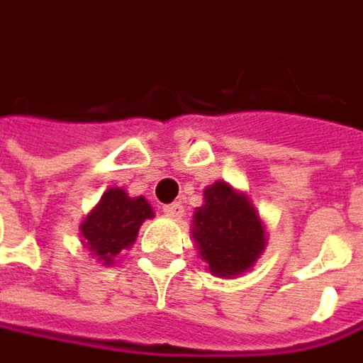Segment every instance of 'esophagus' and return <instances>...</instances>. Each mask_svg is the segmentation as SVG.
Instances as JSON below:
<instances>
[{
	"instance_id": "obj_1",
	"label": "esophagus",
	"mask_w": 363,
	"mask_h": 363,
	"mask_svg": "<svg viewBox=\"0 0 363 363\" xmlns=\"http://www.w3.org/2000/svg\"><path fill=\"white\" fill-rule=\"evenodd\" d=\"M162 213L170 217V219H181L182 213H184V206L181 203H170V205L162 206Z\"/></svg>"
}]
</instances>
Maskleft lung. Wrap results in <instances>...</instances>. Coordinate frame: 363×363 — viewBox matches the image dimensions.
I'll return each instance as SVG.
<instances>
[{"mask_svg":"<svg viewBox=\"0 0 363 363\" xmlns=\"http://www.w3.org/2000/svg\"><path fill=\"white\" fill-rule=\"evenodd\" d=\"M193 223L199 253L219 277L243 273L263 253L265 233L257 211L227 182L206 186L205 205L196 208Z\"/></svg>","mask_w":363,"mask_h":363,"instance_id":"8db88e82","label":"left lung"}]
</instances>
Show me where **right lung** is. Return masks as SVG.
Here are the masks:
<instances>
[{
    "mask_svg": "<svg viewBox=\"0 0 363 363\" xmlns=\"http://www.w3.org/2000/svg\"><path fill=\"white\" fill-rule=\"evenodd\" d=\"M155 217L144 196L130 199L122 189H108L100 203L82 223V235L86 247L110 265L122 249H128L144 219Z\"/></svg>",
    "mask_w": 363,
    "mask_h": 363,
    "instance_id": "add662e5",
    "label": "right lung"
}]
</instances>
